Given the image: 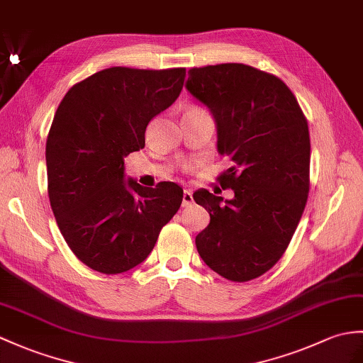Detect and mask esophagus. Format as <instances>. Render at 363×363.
<instances>
[{
    "label": "esophagus",
    "instance_id": "esophagus-1",
    "mask_svg": "<svg viewBox=\"0 0 363 363\" xmlns=\"http://www.w3.org/2000/svg\"><path fill=\"white\" fill-rule=\"evenodd\" d=\"M193 202V195H191V190H189V189H185L184 190V195H182V206L184 207H187V206H190Z\"/></svg>",
    "mask_w": 363,
    "mask_h": 363
}]
</instances>
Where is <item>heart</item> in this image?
I'll return each instance as SVG.
<instances>
[{
	"mask_svg": "<svg viewBox=\"0 0 363 363\" xmlns=\"http://www.w3.org/2000/svg\"><path fill=\"white\" fill-rule=\"evenodd\" d=\"M190 109H201V108H190ZM190 109H189V111H190Z\"/></svg>",
	"mask_w": 363,
	"mask_h": 363,
	"instance_id": "1",
	"label": "heart"
}]
</instances>
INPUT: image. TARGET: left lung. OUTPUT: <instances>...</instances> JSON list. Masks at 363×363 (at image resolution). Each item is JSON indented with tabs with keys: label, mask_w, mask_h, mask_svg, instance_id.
<instances>
[{
	"label": "left lung",
	"mask_w": 363,
	"mask_h": 363,
	"mask_svg": "<svg viewBox=\"0 0 363 363\" xmlns=\"http://www.w3.org/2000/svg\"><path fill=\"white\" fill-rule=\"evenodd\" d=\"M187 89L218 128V151L233 165L218 178L233 199L193 193L210 213L198 233L204 263L230 281L266 274L288 249L309 193L308 121L274 74L242 63L191 67Z\"/></svg>",
	"instance_id": "1"
}]
</instances>
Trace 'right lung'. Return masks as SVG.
<instances>
[{
  "instance_id": "1",
  "label": "right lung",
  "mask_w": 363,
  "mask_h": 363,
  "mask_svg": "<svg viewBox=\"0 0 363 363\" xmlns=\"http://www.w3.org/2000/svg\"><path fill=\"white\" fill-rule=\"evenodd\" d=\"M185 67L114 66L66 92L46 140L48 195L67 246L106 275L140 264L178 212L182 189L123 181V159L145 147L148 122L184 86Z\"/></svg>"
}]
</instances>
